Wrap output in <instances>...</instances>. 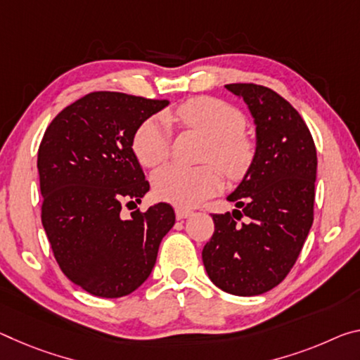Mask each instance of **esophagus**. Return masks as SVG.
<instances>
[{
  "label": "esophagus",
  "instance_id": "obj_1",
  "mask_svg": "<svg viewBox=\"0 0 360 360\" xmlns=\"http://www.w3.org/2000/svg\"><path fill=\"white\" fill-rule=\"evenodd\" d=\"M174 211H176V218H178V219H186L192 214V210H187V208H182V207H178Z\"/></svg>",
  "mask_w": 360,
  "mask_h": 360
}]
</instances>
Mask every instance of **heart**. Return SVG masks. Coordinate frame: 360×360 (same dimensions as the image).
<instances>
[{
	"mask_svg": "<svg viewBox=\"0 0 360 360\" xmlns=\"http://www.w3.org/2000/svg\"><path fill=\"white\" fill-rule=\"evenodd\" d=\"M178 118L186 127L207 136L210 142L208 158L214 160L229 176H240L252 160V146L242 134L245 120L232 105L213 98H195L182 104ZM171 129L165 117L142 123L134 134L133 149L146 167H157L169 155ZM152 186L160 200L195 207L205 198L218 192L222 176L213 165L186 168L167 165L152 176Z\"/></svg>",
	"mask_w": 360,
	"mask_h": 360,
	"instance_id": "b5f03b06",
	"label": "heart"
}]
</instances>
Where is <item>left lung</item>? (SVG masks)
<instances>
[{"instance_id":"left-lung-1","label":"left lung","mask_w":360,"mask_h":360,"mask_svg":"<svg viewBox=\"0 0 360 360\" xmlns=\"http://www.w3.org/2000/svg\"><path fill=\"white\" fill-rule=\"evenodd\" d=\"M226 89L247 105L256 147L240 184L227 195L237 210L213 214L214 232L202 259L222 292L255 296L287 277L306 242L314 219L317 153L303 118L282 96L252 83Z\"/></svg>"}]
</instances>
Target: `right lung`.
I'll use <instances>...</instances> for the list:
<instances>
[{"mask_svg":"<svg viewBox=\"0 0 360 360\" xmlns=\"http://www.w3.org/2000/svg\"><path fill=\"white\" fill-rule=\"evenodd\" d=\"M168 105L123 93L86 94L57 115L38 149L41 222L62 272L101 298L138 290L174 226L169 203L122 218L123 202L149 192L133 152L134 134Z\"/></svg>","mask_w":360,"mask_h":360,"instance_id":"obj_1","label":"right lung"}]
</instances>
